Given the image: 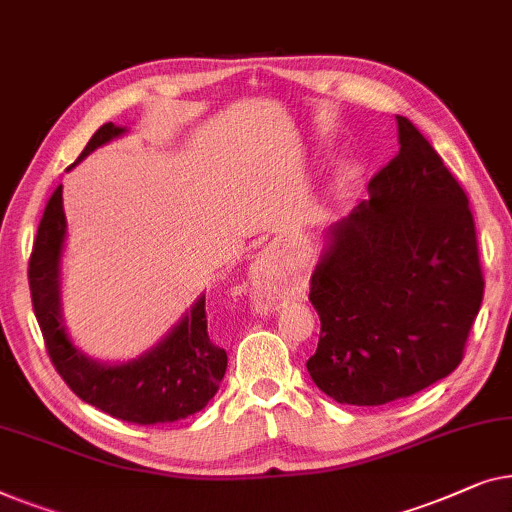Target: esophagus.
<instances>
[{"label": "esophagus", "instance_id": "1", "mask_svg": "<svg viewBox=\"0 0 512 512\" xmlns=\"http://www.w3.org/2000/svg\"><path fill=\"white\" fill-rule=\"evenodd\" d=\"M273 283V276H271V266L266 262H257L253 266V285L257 290H269Z\"/></svg>", "mask_w": 512, "mask_h": 512}]
</instances>
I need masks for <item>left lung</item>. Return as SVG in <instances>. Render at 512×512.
Returning <instances> with one entry per match:
<instances>
[{"instance_id":"8db88e82","label":"left lung","mask_w":512,"mask_h":512,"mask_svg":"<svg viewBox=\"0 0 512 512\" xmlns=\"http://www.w3.org/2000/svg\"><path fill=\"white\" fill-rule=\"evenodd\" d=\"M369 199L327 234L311 276L320 341L306 362L338 403L383 406L450 376L464 357L482 280L469 197L413 122Z\"/></svg>"}]
</instances>
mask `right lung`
<instances>
[{"label":"right lung","mask_w":512,"mask_h":512,"mask_svg":"<svg viewBox=\"0 0 512 512\" xmlns=\"http://www.w3.org/2000/svg\"><path fill=\"white\" fill-rule=\"evenodd\" d=\"M106 122L92 134L74 162L125 134ZM67 236L62 185L48 199L30 257V292L50 362L69 390L104 413L134 424L176 422L199 413L218 392L227 371V352L208 336L206 297L194 301L183 320L155 348L122 364H102L81 352L62 322L60 257Z\"/></svg>","instance_id":"add662e5"}]
</instances>
